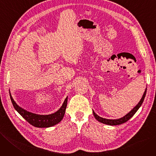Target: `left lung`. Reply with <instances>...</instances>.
<instances>
[{
	"label": "left lung",
	"instance_id": "8db88e82",
	"mask_svg": "<svg viewBox=\"0 0 156 156\" xmlns=\"http://www.w3.org/2000/svg\"><path fill=\"white\" fill-rule=\"evenodd\" d=\"M146 93H147V88L144 92V94L141 98V100L140 101V102L137 103V105L132 109V110L130 111V112H129L128 114H126L125 116H123L122 118H119V119H105V118H101L99 116H98V115L94 112V111H93V114H94V118L98 121L99 122L102 123L103 124H106V125H121L122 123H124L125 122H127L128 120H129L132 116H134L135 114V113L137 111L138 109L140 108V107H141V105H142V103L144 101V99H145V97L146 96Z\"/></svg>",
	"mask_w": 156,
	"mask_h": 156
}]
</instances>
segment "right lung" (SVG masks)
Here are the masks:
<instances>
[{
	"mask_svg": "<svg viewBox=\"0 0 156 156\" xmlns=\"http://www.w3.org/2000/svg\"><path fill=\"white\" fill-rule=\"evenodd\" d=\"M9 95L11 102L13 103V105L15 110L18 112L21 116L24 118L27 122L32 125L35 127L38 128H48L50 126H54L58 123H60L62 119L64 116L66 109L67 107V97L64 102L62 104V107L60 108L58 111H57L56 112L48 114V115H39L37 114H34L30 112H28L24 108H21L13 99L12 96L10 93Z\"/></svg>",
	"mask_w": 156,
	"mask_h": 156,
	"instance_id": "1",
	"label": "right lung"
}]
</instances>
